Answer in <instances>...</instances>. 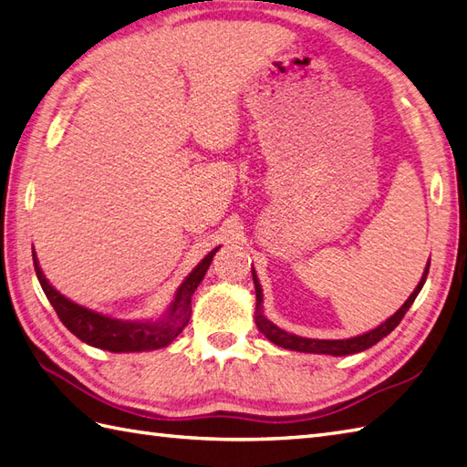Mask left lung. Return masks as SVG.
Listing matches in <instances>:
<instances>
[{"mask_svg": "<svg viewBox=\"0 0 467 467\" xmlns=\"http://www.w3.org/2000/svg\"><path fill=\"white\" fill-rule=\"evenodd\" d=\"M428 272H430V262L426 265V272H423V275L420 279V284L416 285V289H413V294L408 297V302L403 304L396 314H393L391 317H388L376 329L368 331V334L349 337V339H309V337H299V336H294V334H287V331L279 329L277 326H274L272 321H269L264 316V312H262V302H264L262 285H260V282H257L255 269H252L254 285H255V324H257V329H260L269 341H274V344L279 346V348L294 349V351H306V354H327V356L358 354V351H364V349H368L371 346H376L381 337H386L389 331L396 329V326L400 324L401 317L406 316V312L411 307V304L416 302V297L421 292L423 284H426Z\"/></svg>", "mask_w": 467, "mask_h": 467, "instance_id": "8db88e82", "label": "left lung"}]
</instances>
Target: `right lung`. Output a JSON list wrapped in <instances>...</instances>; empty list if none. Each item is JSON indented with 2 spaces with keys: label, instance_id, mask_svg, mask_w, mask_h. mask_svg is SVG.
Here are the masks:
<instances>
[{
  "label": "right lung",
  "instance_id": "right-lung-1",
  "mask_svg": "<svg viewBox=\"0 0 467 467\" xmlns=\"http://www.w3.org/2000/svg\"><path fill=\"white\" fill-rule=\"evenodd\" d=\"M217 250H220V247L212 250L193 267V272L183 279V284L180 285L178 294H175V299L168 312H165L161 319L155 321H123L91 312V309L74 304L66 296H61L57 289L47 282L37 264L36 254L34 265L41 289H44V294L47 296L49 304L54 306L61 324L81 341H86V344L121 354V351L160 349L170 346L171 341L182 334L192 316V296L195 289H198Z\"/></svg>",
  "mask_w": 467,
  "mask_h": 467
}]
</instances>
